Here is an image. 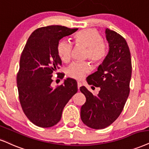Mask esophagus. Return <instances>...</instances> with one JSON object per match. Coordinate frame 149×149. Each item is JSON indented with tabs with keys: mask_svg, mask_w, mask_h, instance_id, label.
<instances>
[{
	"mask_svg": "<svg viewBox=\"0 0 149 149\" xmlns=\"http://www.w3.org/2000/svg\"><path fill=\"white\" fill-rule=\"evenodd\" d=\"M81 86H82V84L81 83V82L78 81V82H77V87H78V89H79V88H80Z\"/></svg>",
	"mask_w": 149,
	"mask_h": 149,
	"instance_id": "34e87169",
	"label": "esophagus"
}]
</instances>
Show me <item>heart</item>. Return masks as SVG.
<instances>
[{
    "label": "heart",
    "mask_w": 149,
    "mask_h": 149,
    "mask_svg": "<svg viewBox=\"0 0 149 149\" xmlns=\"http://www.w3.org/2000/svg\"><path fill=\"white\" fill-rule=\"evenodd\" d=\"M74 41L77 45L86 47L85 56L92 62L100 63L107 54V46L102 41V36L96 30L86 29L79 32L74 36ZM58 54L62 61L67 63L70 60L72 51V45L69 41H61L57 47ZM90 71V66L86 63L74 62L68 68L67 74L72 78L81 79Z\"/></svg>",
    "instance_id": "obj_1"
}]
</instances>
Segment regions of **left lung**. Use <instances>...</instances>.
<instances>
[{
  "label": "left lung",
  "instance_id": "8db88e82",
  "mask_svg": "<svg viewBox=\"0 0 149 149\" xmlns=\"http://www.w3.org/2000/svg\"><path fill=\"white\" fill-rule=\"evenodd\" d=\"M108 52L97 71L89 75L88 84L100 87L94 95L85 86L80 91L86 101L81 108V119L94 129H102L115 122L122 113L130 93L132 65L126 40L115 31L106 28Z\"/></svg>",
  "mask_w": 149,
  "mask_h": 149
}]
</instances>
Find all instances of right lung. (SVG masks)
I'll return each instance as SVG.
<instances>
[{
  "label": "right lung",
  "mask_w": 149,
  "mask_h": 149,
  "mask_svg": "<svg viewBox=\"0 0 149 149\" xmlns=\"http://www.w3.org/2000/svg\"><path fill=\"white\" fill-rule=\"evenodd\" d=\"M77 30L61 25L36 29L21 54L16 79L20 103L27 118L39 127L57 124L65 106L78 91L76 80L70 78L55 88L52 86V74L62 65L57 51L59 41Z\"/></svg>",
  "instance_id": "1"
}]
</instances>
